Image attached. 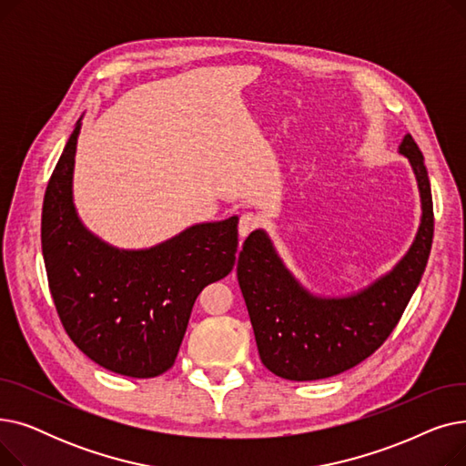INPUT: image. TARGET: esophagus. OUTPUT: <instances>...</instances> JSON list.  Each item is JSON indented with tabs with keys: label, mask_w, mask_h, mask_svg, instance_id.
Segmentation results:
<instances>
[{
	"label": "esophagus",
	"mask_w": 466,
	"mask_h": 466,
	"mask_svg": "<svg viewBox=\"0 0 466 466\" xmlns=\"http://www.w3.org/2000/svg\"><path fill=\"white\" fill-rule=\"evenodd\" d=\"M262 225V218L255 213H243L239 217V225H238V230H239V236L246 238L249 236L253 230H257L258 227Z\"/></svg>",
	"instance_id": "1"
}]
</instances>
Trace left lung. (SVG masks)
<instances>
[{
	"instance_id": "left-lung-1",
	"label": "left lung",
	"mask_w": 466,
	"mask_h": 466,
	"mask_svg": "<svg viewBox=\"0 0 466 466\" xmlns=\"http://www.w3.org/2000/svg\"><path fill=\"white\" fill-rule=\"evenodd\" d=\"M418 177L423 217L406 257L369 289L346 299H317L290 276L272 241L255 230L243 241L238 281L262 364L279 378L311 381L346 372L370 357L399 325L418 289L434 234L432 194L418 143L400 145Z\"/></svg>"
}]
</instances>
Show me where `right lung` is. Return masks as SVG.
Wrapping results in <instances>:
<instances>
[{
	"label": "right lung",
	"mask_w": 466,
	"mask_h": 466,
	"mask_svg": "<svg viewBox=\"0 0 466 466\" xmlns=\"http://www.w3.org/2000/svg\"><path fill=\"white\" fill-rule=\"evenodd\" d=\"M81 122L48 179L41 248L60 321L104 369L155 378L176 362L200 290L228 276L238 217L196 225L145 251H118L92 236L73 208L71 179Z\"/></svg>",
	"instance_id": "1"
}]
</instances>
